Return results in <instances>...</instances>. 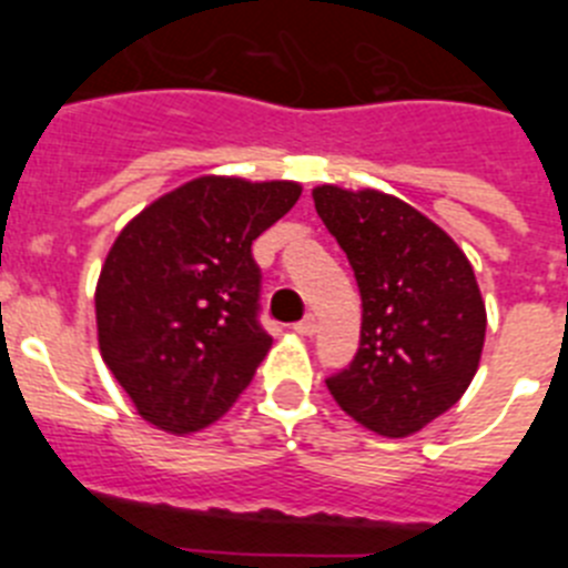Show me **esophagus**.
Listing matches in <instances>:
<instances>
[{"instance_id":"esophagus-1","label":"esophagus","mask_w":568,"mask_h":568,"mask_svg":"<svg viewBox=\"0 0 568 568\" xmlns=\"http://www.w3.org/2000/svg\"><path fill=\"white\" fill-rule=\"evenodd\" d=\"M293 329L298 335H304V338H310V335H315V329H318V321H315V315H304Z\"/></svg>"}]
</instances>
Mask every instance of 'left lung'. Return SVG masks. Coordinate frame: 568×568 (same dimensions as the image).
Wrapping results in <instances>:
<instances>
[{
    "mask_svg": "<svg viewBox=\"0 0 568 568\" xmlns=\"http://www.w3.org/2000/svg\"><path fill=\"white\" fill-rule=\"evenodd\" d=\"M361 290V344L327 378L353 420L384 438L433 424L478 373L486 304L469 258L433 219L381 190H313Z\"/></svg>",
    "mask_w": 568,
    "mask_h": 568,
    "instance_id": "8db88e82",
    "label": "left lung"
}]
</instances>
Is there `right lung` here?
<instances>
[{
  "instance_id": "1",
  "label": "right lung",
  "mask_w": 568,
  "mask_h": 568,
  "mask_svg": "<svg viewBox=\"0 0 568 568\" xmlns=\"http://www.w3.org/2000/svg\"><path fill=\"white\" fill-rule=\"evenodd\" d=\"M295 182L199 175L130 219L97 284L99 353L155 429L222 418L270 353L253 241L298 202Z\"/></svg>"
}]
</instances>
